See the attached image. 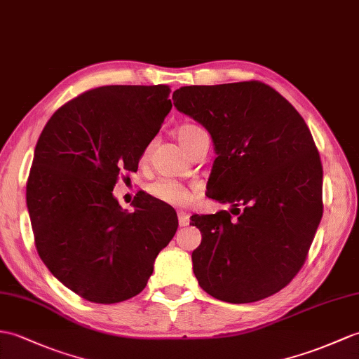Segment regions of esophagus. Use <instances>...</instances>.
Wrapping results in <instances>:
<instances>
[{
    "instance_id": "34e87169",
    "label": "esophagus",
    "mask_w": 359,
    "mask_h": 359,
    "mask_svg": "<svg viewBox=\"0 0 359 359\" xmlns=\"http://www.w3.org/2000/svg\"><path fill=\"white\" fill-rule=\"evenodd\" d=\"M177 217H179V224H180V226H188V224H189V214L180 211L177 214Z\"/></svg>"
}]
</instances>
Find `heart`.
Masks as SVG:
<instances>
[{"instance_id":"1","label":"heart","mask_w":359,"mask_h":359,"mask_svg":"<svg viewBox=\"0 0 359 359\" xmlns=\"http://www.w3.org/2000/svg\"><path fill=\"white\" fill-rule=\"evenodd\" d=\"M203 130L197 127V125L193 123H185V125H180L176 131V136L179 144L182 145V148L187 149L193 145V142L203 135ZM149 151H151V145H148L144 153H142V161H147ZM147 193L154 197L156 200H159V202L165 203V205H170V206H176V208H182V206H187L191 203V200H193V193H191V189L187 188L185 185H182V183L176 182V180H171V179H157L153 183H149L147 187Z\"/></svg>"}]
</instances>
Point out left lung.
I'll return each instance as SVG.
<instances>
[{
    "mask_svg": "<svg viewBox=\"0 0 359 359\" xmlns=\"http://www.w3.org/2000/svg\"><path fill=\"white\" fill-rule=\"evenodd\" d=\"M174 105L210 131L208 193L230 212L194 214L200 287L226 303L280 292L303 268L323 217V166L304 119L260 81L180 87Z\"/></svg>",
    "mask_w": 359,
    "mask_h": 359,
    "instance_id": "8db88e82",
    "label": "left lung"
}]
</instances>
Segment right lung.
Returning a JSON list of instances; mask_svg holds the SVG:
<instances>
[{
	"instance_id": "add662e5",
	"label": "right lung",
	"mask_w": 359,
	"mask_h": 359,
	"mask_svg": "<svg viewBox=\"0 0 359 359\" xmlns=\"http://www.w3.org/2000/svg\"><path fill=\"white\" fill-rule=\"evenodd\" d=\"M170 86H104L57 108L41 133L26 198L41 260L87 302L113 304L145 289L179 226L151 196L127 212L113 196L171 110Z\"/></svg>"
}]
</instances>
